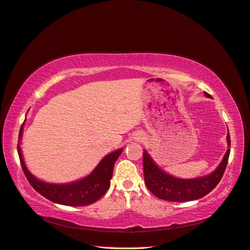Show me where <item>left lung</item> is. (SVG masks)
Here are the masks:
<instances>
[{"mask_svg": "<svg viewBox=\"0 0 250 250\" xmlns=\"http://www.w3.org/2000/svg\"><path fill=\"white\" fill-rule=\"evenodd\" d=\"M206 97L211 96L204 92ZM228 144L230 146V137L228 133ZM230 149H228L219 167L208 176L193 179H181L169 175L157 167L145 150L143 153L144 179L149 191L157 198L174 202H185L200 199L208 195L220 183L228 166Z\"/></svg>", "mask_w": 250, "mask_h": 250, "instance_id": "8db88e82", "label": "left lung"}]
</instances>
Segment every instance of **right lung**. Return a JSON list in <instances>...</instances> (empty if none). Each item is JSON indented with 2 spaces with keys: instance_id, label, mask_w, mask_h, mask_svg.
Listing matches in <instances>:
<instances>
[{
  "instance_id": "1",
  "label": "right lung",
  "mask_w": 250,
  "mask_h": 250,
  "mask_svg": "<svg viewBox=\"0 0 250 250\" xmlns=\"http://www.w3.org/2000/svg\"><path fill=\"white\" fill-rule=\"evenodd\" d=\"M22 124L19 134L18 153L20 156V162L21 169L25 173L29 184L33 187L36 192L42 195L44 198L52 202L63 204L70 207H83L88 206L99 200L102 196L107 192L110 187V179L112 177L113 166L123 149H119L115 152L109 153L97 166L96 169L89 174L88 176L82 178L78 181L65 185L48 184L35 178L30 173L22 160L21 150L20 146L21 138L22 134Z\"/></svg>"
}]
</instances>
